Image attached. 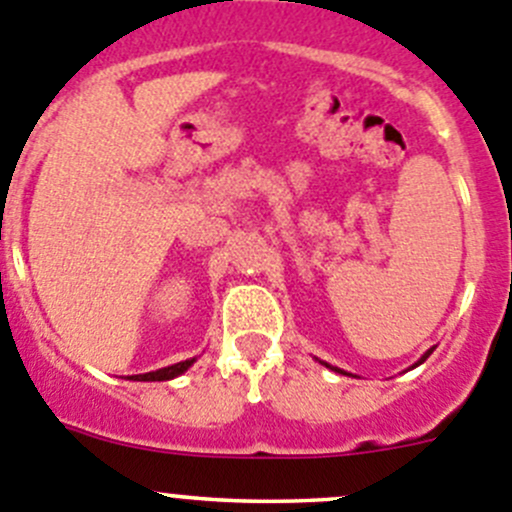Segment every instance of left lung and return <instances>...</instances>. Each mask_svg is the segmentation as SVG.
Wrapping results in <instances>:
<instances>
[{"instance_id":"8db88e82","label":"left lung","mask_w":512,"mask_h":512,"mask_svg":"<svg viewBox=\"0 0 512 512\" xmlns=\"http://www.w3.org/2000/svg\"><path fill=\"white\" fill-rule=\"evenodd\" d=\"M430 352H433V347H430V350H428V352H425V355H423V357H420V360H418V362H415V365H413V367L423 365V362H425V360H428V357H430ZM320 362H322V360H320ZM322 365H325V367H330V370H335V372H342V375H347V372H345V370H340V367H332V365H327V362H322Z\"/></svg>"}]
</instances>
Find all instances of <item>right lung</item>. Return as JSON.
<instances>
[{
	"instance_id": "add662e5",
	"label": "right lung",
	"mask_w": 512,
	"mask_h": 512,
	"mask_svg": "<svg viewBox=\"0 0 512 512\" xmlns=\"http://www.w3.org/2000/svg\"><path fill=\"white\" fill-rule=\"evenodd\" d=\"M197 357H190V360H182V362H175V365H167V367H160V370H152V372H145V375H130L127 380H140V382H160V380H172V377L182 375V372L190 370L192 365H195Z\"/></svg>"
}]
</instances>
